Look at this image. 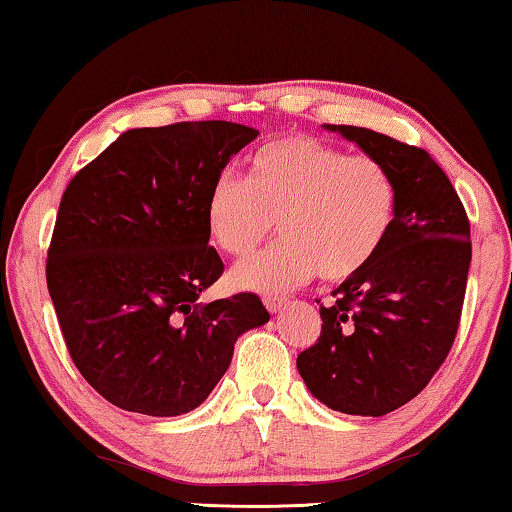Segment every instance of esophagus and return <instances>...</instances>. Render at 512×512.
<instances>
[{"mask_svg":"<svg viewBox=\"0 0 512 512\" xmlns=\"http://www.w3.org/2000/svg\"><path fill=\"white\" fill-rule=\"evenodd\" d=\"M264 305L269 312H278L282 305H285V296H273V294H266L264 296Z\"/></svg>","mask_w":512,"mask_h":512,"instance_id":"esophagus-1","label":"esophagus"}]
</instances>
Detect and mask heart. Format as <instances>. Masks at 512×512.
Instances as JSON below:
<instances>
[{"label": "heart", "mask_w": 512, "mask_h": 512, "mask_svg": "<svg viewBox=\"0 0 512 512\" xmlns=\"http://www.w3.org/2000/svg\"><path fill=\"white\" fill-rule=\"evenodd\" d=\"M395 209L398 186L379 160L289 135L250 156L246 179L220 172L204 216L211 241L234 257L253 253L276 220L282 239L230 278L250 292H285L315 273L345 280L363 271L391 234Z\"/></svg>", "instance_id": "b5f03b06"}]
</instances>
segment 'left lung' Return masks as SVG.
<instances>
[{
	"mask_svg": "<svg viewBox=\"0 0 512 512\" xmlns=\"http://www.w3.org/2000/svg\"><path fill=\"white\" fill-rule=\"evenodd\" d=\"M379 160L398 186L377 257L335 289L322 333L296 358L308 391L333 411L384 416L414 400L451 352L471 264L469 220L427 151L358 126H326Z\"/></svg>",
	"mask_w": 512,
	"mask_h": 512,
	"instance_id": "obj_1",
	"label": "left lung"
}]
</instances>
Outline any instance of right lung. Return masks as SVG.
Masks as SVG:
<instances>
[{"label":"right lung","instance_id":"right-lung-1","mask_svg":"<svg viewBox=\"0 0 512 512\" xmlns=\"http://www.w3.org/2000/svg\"><path fill=\"white\" fill-rule=\"evenodd\" d=\"M257 135L232 121L133 128L64 190L48 292L75 368L119 409L188 414L234 342L269 322L257 294L197 301L225 269L209 246V186Z\"/></svg>","mask_w":512,"mask_h":512}]
</instances>
